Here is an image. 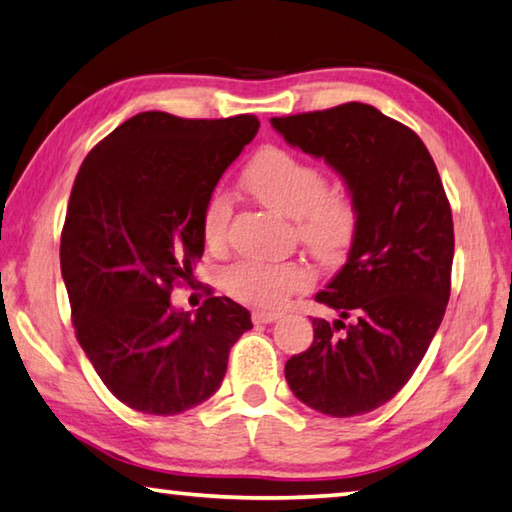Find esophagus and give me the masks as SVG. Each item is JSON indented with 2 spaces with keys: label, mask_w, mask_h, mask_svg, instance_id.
I'll list each match as a JSON object with an SVG mask.
<instances>
[{
  "label": "esophagus",
  "mask_w": 512,
  "mask_h": 512,
  "mask_svg": "<svg viewBox=\"0 0 512 512\" xmlns=\"http://www.w3.org/2000/svg\"><path fill=\"white\" fill-rule=\"evenodd\" d=\"M280 318V314L277 311H253V323L255 325H262V323H273V320Z\"/></svg>",
  "instance_id": "esophagus-1"
}]
</instances>
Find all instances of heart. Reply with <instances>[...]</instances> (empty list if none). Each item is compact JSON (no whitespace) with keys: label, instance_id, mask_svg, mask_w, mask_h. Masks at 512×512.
Masks as SVG:
<instances>
[{"label":"heart","instance_id":"1","mask_svg":"<svg viewBox=\"0 0 512 512\" xmlns=\"http://www.w3.org/2000/svg\"><path fill=\"white\" fill-rule=\"evenodd\" d=\"M244 185L257 201L296 219L302 244L320 259H339L348 253L359 228V210L345 189H329L327 178L314 162L298 158L280 146H266L244 169ZM232 203L228 194L212 192L201 214L207 246L219 248L228 239ZM307 266L239 262L223 273V287L232 298L255 307H280L291 293L307 289Z\"/></svg>","mask_w":512,"mask_h":512}]
</instances>
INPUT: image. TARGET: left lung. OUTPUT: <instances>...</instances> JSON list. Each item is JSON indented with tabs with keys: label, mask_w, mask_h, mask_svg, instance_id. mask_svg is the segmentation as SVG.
<instances>
[{
	"label": "left lung",
	"mask_w": 512,
	"mask_h": 512,
	"mask_svg": "<svg viewBox=\"0 0 512 512\" xmlns=\"http://www.w3.org/2000/svg\"><path fill=\"white\" fill-rule=\"evenodd\" d=\"M291 146L323 158L359 210L348 262L316 300L314 343L284 366L302 404L332 418L379 409L411 379L452 291L454 221L427 146L368 103L273 117Z\"/></svg>",
	"instance_id": "8db88e82"
}]
</instances>
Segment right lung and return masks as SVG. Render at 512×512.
Returning <instances> with one entry per match:
<instances>
[{
	"instance_id": "right-lung-1",
	"label": "right lung",
	"mask_w": 512,
	"mask_h": 512,
	"mask_svg": "<svg viewBox=\"0 0 512 512\" xmlns=\"http://www.w3.org/2000/svg\"><path fill=\"white\" fill-rule=\"evenodd\" d=\"M255 115L183 119L140 112L76 173L60 271L83 352L135 411L176 415L219 391L250 311L207 298L192 316L171 291L203 257L201 214L223 171L257 135Z\"/></svg>"
}]
</instances>
